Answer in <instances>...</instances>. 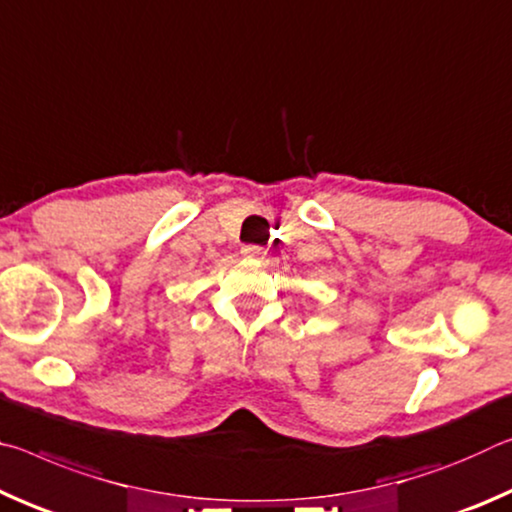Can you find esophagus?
I'll list each match as a JSON object with an SVG mask.
<instances>
[{
	"mask_svg": "<svg viewBox=\"0 0 512 512\" xmlns=\"http://www.w3.org/2000/svg\"><path fill=\"white\" fill-rule=\"evenodd\" d=\"M241 253H244L246 257H264L266 255V248L255 246V244H248V246L241 248Z\"/></svg>",
	"mask_w": 512,
	"mask_h": 512,
	"instance_id": "esophagus-1",
	"label": "esophagus"
}]
</instances>
